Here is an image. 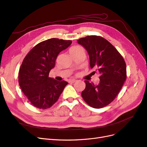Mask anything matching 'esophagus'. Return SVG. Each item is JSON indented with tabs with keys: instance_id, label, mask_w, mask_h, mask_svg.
I'll use <instances>...</instances> for the list:
<instances>
[{
	"instance_id": "34e87169",
	"label": "esophagus",
	"mask_w": 147,
	"mask_h": 147,
	"mask_svg": "<svg viewBox=\"0 0 147 147\" xmlns=\"http://www.w3.org/2000/svg\"><path fill=\"white\" fill-rule=\"evenodd\" d=\"M69 82H71V83H74L75 82H76V79H71V80H69Z\"/></svg>"
}]
</instances>
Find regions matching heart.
<instances>
[{"label": "heart", "instance_id": "b5f03b06", "mask_svg": "<svg viewBox=\"0 0 147 147\" xmlns=\"http://www.w3.org/2000/svg\"><path fill=\"white\" fill-rule=\"evenodd\" d=\"M79 48H80V47H78V46H75V47H73V48L70 49V52H71V51H76V50H78V49H79Z\"/></svg>", "mask_w": 147, "mask_h": 147}]
</instances>
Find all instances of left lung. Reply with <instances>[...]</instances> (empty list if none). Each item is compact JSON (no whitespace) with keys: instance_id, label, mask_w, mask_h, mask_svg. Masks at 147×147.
Wrapping results in <instances>:
<instances>
[{"instance_id":"left-lung-1","label":"left lung","mask_w":147,"mask_h":147,"mask_svg":"<svg viewBox=\"0 0 147 147\" xmlns=\"http://www.w3.org/2000/svg\"><path fill=\"white\" fill-rule=\"evenodd\" d=\"M78 42L87 50L90 68L101 74L98 84L85 80L82 98L93 108L105 107L114 100L126 80L125 60L115 47L101 36H87L79 39Z\"/></svg>"}]
</instances>
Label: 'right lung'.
<instances>
[{"mask_svg": "<svg viewBox=\"0 0 147 147\" xmlns=\"http://www.w3.org/2000/svg\"><path fill=\"white\" fill-rule=\"evenodd\" d=\"M71 40L51 38L34 46L27 54L19 71V84L32 105L46 109L58 100L68 82L49 78L50 71L61 51L71 44Z\"/></svg>", "mask_w": 147, "mask_h": 147, "instance_id": "obj_1", "label": "right lung"}]
</instances>
